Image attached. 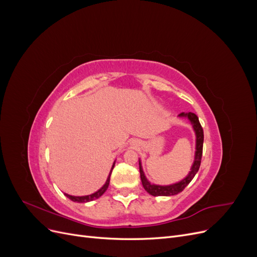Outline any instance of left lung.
I'll return each instance as SVG.
<instances>
[{
  "instance_id": "obj_1",
  "label": "left lung",
  "mask_w": 257,
  "mask_h": 257,
  "mask_svg": "<svg viewBox=\"0 0 257 257\" xmlns=\"http://www.w3.org/2000/svg\"><path fill=\"white\" fill-rule=\"evenodd\" d=\"M178 118L188 119L191 123L192 128L195 133V153H194V161L191 166L189 174L186 175L180 181L172 183V184H155L148 180L144 173V168L142 164V160L139 159V172H141V179L144 189L152 196H170V195H177L180 192L184 190V188L188 185L192 179L195 177L196 173L198 172L201 161V154H203V144H204V132L201 127L198 116L193 112H181L178 115Z\"/></svg>"
}]
</instances>
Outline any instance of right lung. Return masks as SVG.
Here are the masks:
<instances>
[{"mask_svg":"<svg viewBox=\"0 0 257 257\" xmlns=\"http://www.w3.org/2000/svg\"><path fill=\"white\" fill-rule=\"evenodd\" d=\"M114 164H115V161L113 162V164H112V166H111V169H110V172H109V175H108V177H107L106 182L104 183V185L102 186V188L98 189L96 192L92 193V194H89V195H82V196L69 195V194H67V193H64V195H65L67 198L71 199V200L76 201V203H89V201H92V200H95V199L99 198V197L102 196L103 194L107 191V189H108V185H109V181H110V175H111V173H112V169H113V167H114Z\"/></svg>","mask_w":257,"mask_h":257,"instance_id":"obj_1","label":"right lung"}]
</instances>
